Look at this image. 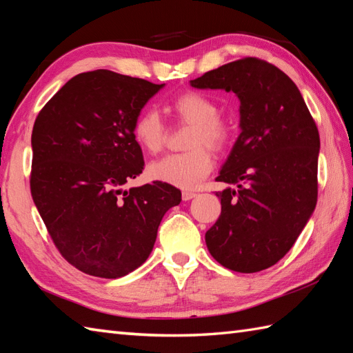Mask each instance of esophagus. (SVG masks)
Returning <instances> with one entry per match:
<instances>
[{"label": "esophagus", "instance_id": "obj_1", "mask_svg": "<svg viewBox=\"0 0 353 353\" xmlns=\"http://www.w3.org/2000/svg\"><path fill=\"white\" fill-rule=\"evenodd\" d=\"M197 196V194L196 192H191V191H183L182 192V199L186 201V200H191V199H194V197H196Z\"/></svg>", "mask_w": 353, "mask_h": 353}]
</instances>
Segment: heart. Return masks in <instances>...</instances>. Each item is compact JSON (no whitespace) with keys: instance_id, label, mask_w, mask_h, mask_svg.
I'll return each instance as SVG.
<instances>
[{"instance_id":"heart-1","label":"heart","mask_w":353,"mask_h":353,"mask_svg":"<svg viewBox=\"0 0 353 353\" xmlns=\"http://www.w3.org/2000/svg\"><path fill=\"white\" fill-rule=\"evenodd\" d=\"M170 110L179 123L191 125L185 147L188 152L165 156L150 163L148 176L182 190H192L214 168V152H223L230 144L232 129L221 119L220 108L211 97L186 91L170 103ZM133 139L148 153H159L167 144L168 127L157 112L144 109L134 118ZM210 148L208 149L207 147Z\"/></svg>"}]
</instances>
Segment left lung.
Masks as SVG:
<instances>
[{
    "mask_svg": "<svg viewBox=\"0 0 353 353\" xmlns=\"http://www.w3.org/2000/svg\"><path fill=\"white\" fill-rule=\"evenodd\" d=\"M226 89L241 101V133L216 182L221 214L205 239L223 267L256 273L290 252L317 205L320 137L302 94L287 74L243 57L191 80Z\"/></svg>",
    "mask_w": 353,
    "mask_h": 353,
    "instance_id": "1",
    "label": "left lung"
}]
</instances>
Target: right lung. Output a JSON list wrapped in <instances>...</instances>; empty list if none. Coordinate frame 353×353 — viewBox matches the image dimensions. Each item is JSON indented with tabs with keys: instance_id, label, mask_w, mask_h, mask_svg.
<instances>
[{
	"instance_id": "right-lung-1",
	"label": "right lung",
	"mask_w": 353,
	"mask_h": 353,
	"mask_svg": "<svg viewBox=\"0 0 353 353\" xmlns=\"http://www.w3.org/2000/svg\"><path fill=\"white\" fill-rule=\"evenodd\" d=\"M162 86L81 72L36 117L30 191L56 249L86 274L115 279L144 264L162 216L181 203V190L159 181L121 190L144 170L133 121Z\"/></svg>"
}]
</instances>
